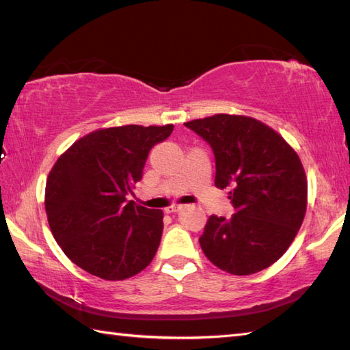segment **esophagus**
<instances>
[{
    "instance_id": "1",
    "label": "esophagus",
    "mask_w": 350,
    "mask_h": 350,
    "mask_svg": "<svg viewBox=\"0 0 350 350\" xmlns=\"http://www.w3.org/2000/svg\"><path fill=\"white\" fill-rule=\"evenodd\" d=\"M182 209H183L182 204H173V206L167 208L165 212H168V214H173V212H179V211H182Z\"/></svg>"
}]
</instances>
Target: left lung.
<instances>
[{
  "label": "left lung",
  "instance_id": "obj_1",
  "mask_svg": "<svg viewBox=\"0 0 350 350\" xmlns=\"http://www.w3.org/2000/svg\"><path fill=\"white\" fill-rule=\"evenodd\" d=\"M215 156V187L230 188L235 214L211 215L198 238L209 261L230 275L258 273L284 255L302 226L308 183L297 153L250 116L218 113L185 122Z\"/></svg>",
  "mask_w": 350,
  "mask_h": 350
}]
</instances>
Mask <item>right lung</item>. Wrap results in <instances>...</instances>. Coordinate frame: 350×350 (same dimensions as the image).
<instances>
[{
    "mask_svg": "<svg viewBox=\"0 0 350 350\" xmlns=\"http://www.w3.org/2000/svg\"><path fill=\"white\" fill-rule=\"evenodd\" d=\"M174 126H122L89 133L62 154L45 187L48 224L80 269L106 280L138 275L152 262L163 212L127 200L150 150Z\"/></svg>",
    "mask_w": 350,
    "mask_h": 350,
    "instance_id": "obj_1",
    "label": "right lung"
}]
</instances>
